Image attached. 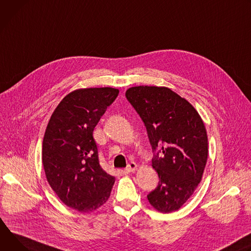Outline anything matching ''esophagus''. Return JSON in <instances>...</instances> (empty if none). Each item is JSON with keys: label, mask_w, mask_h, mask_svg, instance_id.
I'll use <instances>...</instances> for the list:
<instances>
[{"label": "esophagus", "mask_w": 251, "mask_h": 251, "mask_svg": "<svg viewBox=\"0 0 251 251\" xmlns=\"http://www.w3.org/2000/svg\"><path fill=\"white\" fill-rule=\"evenodd\" d=\"M137 170V164L135 162H130L129 164H127V166L126 168V171L127 173H133Z\"/></svg>", "instance_id": "34e87169"}]
</instances>
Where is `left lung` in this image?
<instances>
[{"label": "left lung", "mask_w": 251, "mask_h": 251, "mask_svg": "<svg viewBox=\"0 0 251 251\" xmlns=\"http://www.w3.org/2000/svg\"><path fill=\"white\" fill-rule=\"evenodd\" d=\"M148 130L157 187L149 193L159 212L178 210L197 189L207 160V133L198 110L165 87L138 86L126 92Z\"/></svg>", "instance_id": "1"}]
</instances>
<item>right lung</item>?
I'll use <instances>...</instances> for the list:
<instances>
[{
    "label": "right lung",
    "mask_w": 251,
    "mask_h": 251,
    "mask_svg": "<svg viewBox=\"0 0 251 251\" xmlns=\"http://www.w3.org/2000/svg\"><path fill=\"white\" fill-rule=\"evenodd\" d=\"M120 91L78 89L55 107L43 140L42 160L47 180L59 199L79 212L106 202L116 178L100 165L93 132Z\"/></svg>",
    "instance_id": "right-lung-1"
}]
</instances>
